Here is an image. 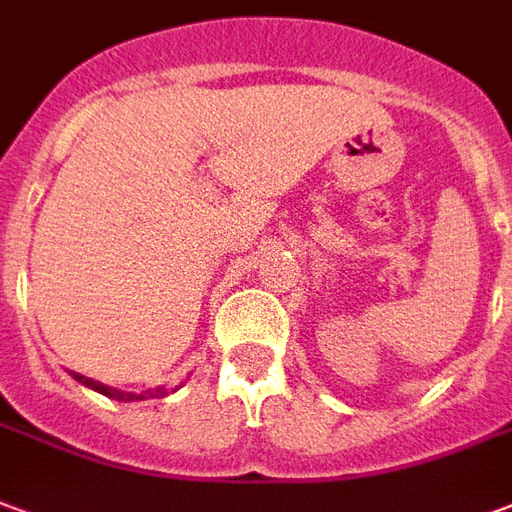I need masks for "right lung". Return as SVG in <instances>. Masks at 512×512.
<instances>
[{
  "label": "right lung",
  "instance_id": "add662e5",
  "mask_svg": "<svg viewBox=\"0 0 512 512\" xmlns=\"http://www.w3.org/2000/svg\"><path fill=\"white\" fill-rule=\"evenodd\" d=\"M75 380L86 385V388H92V391L102 393V396H108V399H116V401H143V399H162V396H168L165 388H151V391H143V393H127V391H116V388H108V385H102V382L92 380V377H83L78 372H70Z\"/></svg>",
  "mask_w": 512,
  "mask_h": 512
}]
</instances>
